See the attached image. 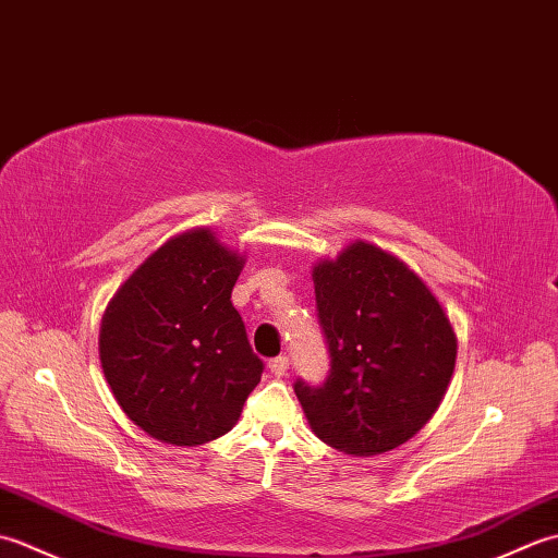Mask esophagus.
<instances>
[{"mask_svg":"<svg viewBox=\"0 0 558 558\" xmlns=\"http://www.w3.org/2000/svg\"><path fill=\"white\" fill-rule=\"evenodd\" d=\"M288 366H290V360L286 357V354H278V357H272L270 362H268V369H270V374L272 376H286L288 374Z\"/></svg>","mask_w":558,"mask_h":558,"instance_id":"1","label":"esophagus"}]
</instances>
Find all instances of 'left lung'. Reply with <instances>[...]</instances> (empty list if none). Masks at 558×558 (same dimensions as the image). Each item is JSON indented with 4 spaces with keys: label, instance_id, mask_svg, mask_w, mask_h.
Masks as SVG:
<instances>
[{
    "label": "left lung",
    "instance_id": "8db88e82",
    "mask_svg": "<svg viewBox=\"0 0 558 558\" xmlns=\"http://www.w3.org/2000/svg\"><path fill=\"white\" fill-rule=\"evenodd\" d=\"M330 369L298 378L314 434L350 456L405 444L429 422L456 366V333L429 288L381 248L354 242L314 268Z\"/></svg>",
    "mask_w": 558,
    "mask_h": 558
}]
</instances>
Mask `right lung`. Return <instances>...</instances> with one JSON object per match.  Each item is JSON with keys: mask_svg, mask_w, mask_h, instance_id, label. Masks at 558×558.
<instances>
[{"mask_svg": "<svg viewBox=\"0 0 558 558\" xmlns=\"http://www.w3.org/2000/svg\"><path fill=\"white\" fill-rule=\"evenodd\" d=\"M244 258L210 230L165 242L114 294L100 362L126 417L153 438L201 446L230 432L264 374L232 288Z\"/></svg>", "mask_w": 558, "mask_h": 558, "instance_id": "add662e5", "label": "right lung"}]
</instances>
